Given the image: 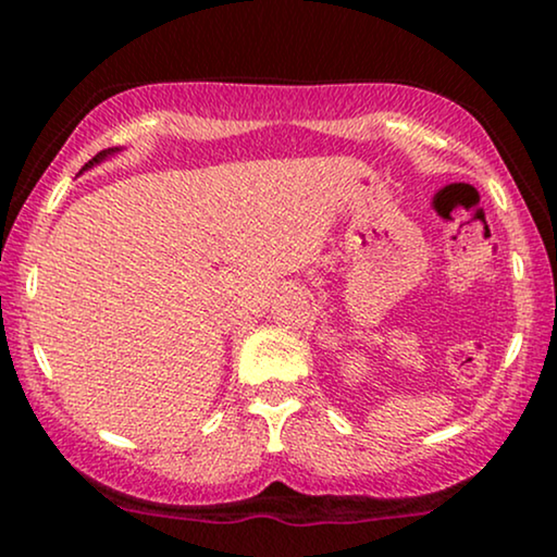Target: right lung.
Listing matches in <instances>:
<instances>
[{
  "mask_svg": "<svg viewBox=\"0 0 557 557\" xmlns=\"http://www.w3.org/2000/svg\"><path fill=\"white\" fill-rule=\"evenodd\" d=\"M116 151H119V149H103V151H98V154H96L94 159H90V162H88L86 166H83V170H90V166H94V164H98V162H103V159H106V157L116 154ZM83 170H81V172H83Z\"/></svg>",
  "mask_w": 557,
  "mask_h": 557,
  "instance_id": "1",
  "label": "right lung"
}]
</instances>
